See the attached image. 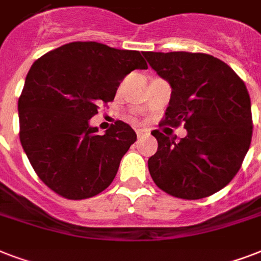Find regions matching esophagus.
I'll return each instance as SVG.
<instances>
[{
    "label": "esophagus",
    "mask_w": 261,
    "mask_h": 261,
    "mask_svg": "<svg viewBox=\"0 0 261 261\" xmlns=\"http://www.w3.org/2000/svg\"><path fill=\"white\" fill-rule=\"evenodd\" d=\"M146 134H147V130H145V128H137V135H138L139 138Z\"/></svg>",
    "instance_id": "1"
}]
</instances>
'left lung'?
<instances>
[{
  "instance_id": "8db88e82",
  "label": "left lung",
  "mask_w": 261,
  "mask_h": 261,
  "mask_svg": "<svg viewBox=\"0 0 261 261\" xmlns=\"http://www.w3.org/2000/svg\"><path fill=\"white\" fill-rule=\"evenodd\" d=\"M147 63L171 85L164 123L180 126V141L151 131L159 149L147 165L167 194L202 199L227 186L241 168L252 139L251 98L230 66L208 54L186 51L143 53Z\"/></svg>"
}]
</instances>
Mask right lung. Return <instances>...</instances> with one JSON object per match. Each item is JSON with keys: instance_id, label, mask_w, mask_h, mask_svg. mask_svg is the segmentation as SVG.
Returning <instances> with one entry per match:
<instances>
[{"instance_id": "add662e5", "label": "right lung", "mask_w": 261, "mask_h": 261, "mask_svg": "<svg viewBox=\"0 0 261 261\" xmlns=\"http://www.w3.org/2000/svg\"><path fill=\"white\" fill-rule=\"evenodd\" d=\"M135 69H147L139 51L96 42L67 43L31 66L18 98L20 142L39 178L63 198L106 190L137 141L122 120L104 135L89 123Z\"/></svg>"}]
</instances>
